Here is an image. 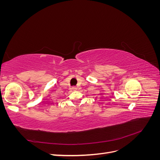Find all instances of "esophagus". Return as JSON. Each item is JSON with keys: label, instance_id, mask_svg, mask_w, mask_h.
Instances as JSON below:
<instances>
[{"label": "esophagus", "instance_id": "1", "mask_svg": "<svg viewBox=\"0 0 160 160\" xmlns=\"http://www.w3.org/2000/svg\"><path fill=\"white\" fill-rule=\"evenodd\" d=\"M72 89L73 90V91H75V90H77V88H75V87H72Z\"/></svg>", "mask_w": 160, "mask_h": 160}]
</instances>
